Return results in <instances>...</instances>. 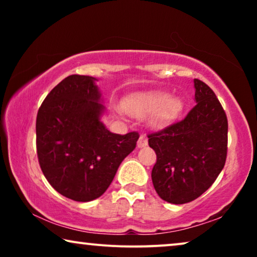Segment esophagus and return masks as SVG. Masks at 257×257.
<instances>
[{"label":"esophagus","mask_w":257,"mask_h":257,"mask_svg":"<svg viewBox=\"0 0 257 257\" xmlns=\"http://www.w3.org/2000/svg\"><path fill=\"white\" fill-rule=\"evenodd\" d=\"M147 144H149V140L145 136H140V138L138 139V143H137V146L139 147V149H142V147H145L147 146Z\"/></svg>","instance_id":"34e87169"}]
</instances>
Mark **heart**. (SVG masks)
Segmentation results:
<instances>
[{
  "instance_id": "1",
  "label": "heart",
  "mask_w": 257,
  "mask_h": 257,
  "mask_svg": "<svg viewBox=\"0 0 257 257\" xmlns=\"http://www.w3.org/2000/svg\"><path fill=\"white\" fill-rule=\"evenodd\" d=\"M125 110L137 117L152 113V125L156 127L168 124L181 111L182 104L175 97L168 98V94L160 91L138 94L126 100Z\"/></svg>"
}]
</instances>
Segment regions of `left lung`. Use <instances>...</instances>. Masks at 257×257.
Masks as SVG:
<instances>
[{"label":"left lung","instance_id":"left-lung-1","mask_svg":"<svg viewBox=\"0 0 257 257\" xmlns=\"http://www.w3.org/2000/svg\"><path fill=\"white\" fill-rule=\"evenodd\" d=\"M195 106L182 120L149 133L157 154L152 181L158 195L175 205L191 202L214 184L226 164L228 120L214 91L194 79Z\"/></svg>","mask_w":257,"mask_h":257}]
</instances>
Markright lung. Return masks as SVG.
Segmentation results:
<instances>
[{"label": "right lung", "instance_id": "right-lung-1", "mask_svg": "<svg viewBox=\"0 0 257 257\" xmlns=\"http://www.w3.org/2000/svg\"><path fill=\"white\" fill-rule=\"evenodd\" d=\"M94 80L66 77L45 97L36 119L37 157L44 177L59 194L79 202L104 194L139 138L138 132L121 136L105 127Z\"/></svg>", "mask_w": 257, "mask_h": 257}]
</instances>
